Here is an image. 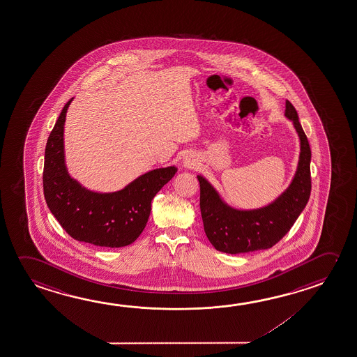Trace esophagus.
Instances as JSON below:
<instances>
[{"mask_svg":"<svg viewBox=\"0 0 357 357\" xmlns=\"http://www.w3.org/2000/svg\"><path fill=\"white\" fill-rule=\"evenodd\" d=\"M184 164H185L187 167H192V165H194L193 162H190V160H185V162H184Z\"/></svg>","mask_w":357,"mask_h":357,"instance_id":"1","label":"esophagus"}]
</instances>
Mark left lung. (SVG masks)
<instances>
[{"label":"left lung","instance_id":"obj_1","mask_svg":"<svg viewBox=\"0 0 357 357\" xmlns=\"http://www.w3.org/2000/svg\"><path fill=\"white\" fill-rule=\"evenodd\" d=\"M285 117L292 121L298 132L300 157L291 184L273 203L252 211L234 209L224 203L209 181L198 176L205 234L216 250L241 254L269 249L287 235L307 204L311 193V149L298 122V112L289 100Z\"/></svg>","mask_w":357,"mask_h":357}]
</instances>
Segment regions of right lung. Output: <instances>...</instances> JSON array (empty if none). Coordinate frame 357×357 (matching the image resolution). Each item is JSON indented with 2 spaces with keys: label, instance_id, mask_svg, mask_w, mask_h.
<instances>
[{
  "label": "right lung",
  "instance_id": "1",
  "mask_svg": "<svg viewBox=\"0 0 357 357\" xmlns=\"http://www.w3.org/2000/svg\"><path fill=\"white\" fill-rule=\"evenodd\" d=\"M70 98L48 137L43 193L50 211L67 234L105 248L132 244L146 228L152 199L174 176L176 167L151 170L113 193H96L70 178L65 164L66 113Z\"/></svg>",
  "mask_w": 357,
  "mask_h": 357
}]
</instances>
